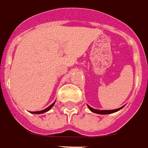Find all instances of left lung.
Segmentation results:
<instances>
[{
  "instance_id": "8db88e82",
  "label": "left lung",
  "mask_w": 148,
  "mask_h": 148,
  "mask_svg": "<svg viewBox=\"0 0 148 148\" xmlns=\"http://www.w3.org/2000/svg\"><path fill=\"white\" fill-rule=\"evenodd\" d=\"M88 106V108L90 109V110L91 112H93V113H95V114H113V113H115V112H117V111L120 110L121 109L123 108L122 107H121V108L116 109V110H95V109H93L90 107V106L87 105Z\"/></svg>"
}]
</instances>
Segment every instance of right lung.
Wrapping results in <instances>:
<instances>
[{
  "label": "right lung",
  "mask_w": 148,
  "mask_h": 148,
  "mask_svg": "<svg viewBox=\"0 0 148 148\" xmlns=\"http://www.w3.org/2000/svg\"><path fill=\"white\" fill-rule=\"evenodd\" d=\"M55 102L53 103V104H51V105L49 106V107H47L46 109H45V110H41V111H35V112H31L32 114H43V113H45V112H47V111H49L50 109L53 106V105H54Z\"/></svg>",
  "instance_id": "1"
}]
</instances>
